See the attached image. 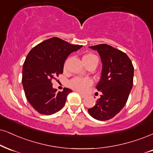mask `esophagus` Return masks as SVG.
<instances>
[{
    "instance_id": "1",
    "label": "esophagus",
    "mask_w": 153,
    "mask_h": 153,
    "mask_svg": "<svg viewBox=\"0 0 153 153\" xmlns=\"http://www.w3.org/2000/svg\"><path fill=\"white\" fill-rule=\"evenodd\" d=\"M79 95H80L81 97H82V98H85V97H86V94L81 93V92H79Z\"/></svg>"
}]
</instances>
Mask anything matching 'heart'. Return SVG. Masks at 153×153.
<instances>
[{
	"mask_svg": "<svg viewBox=\"0 0 153 153\" xmlns=\"http://www.w3.org/2000/svg\"><path fill=\"white\" fill-rule=\"evenodd\" d=\"M94 59H98L94 54H88L83 56V62L88 61ZM92 84V81L88 78H79V77H75L71 80L70 86L74 89L77 90L79 91H84L87 89Z\"/></svg>",
	"mask_w": 153,
	"mask_h": 153,
	"instance_id": "obj_1",
	"label": "heart"
}]
</instances>
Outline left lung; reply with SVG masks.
<instances>
[{"label":"left lung","instance_id":"left-lung-1","mask_svg":"<svg viewBox=\"0 0 153 153\" xmlns=\"http://www.w3.org/2000/svg\"><path fill=\"white\" fill-rule=\"evenodd\" d=\"M99 52L102 70L97 88L102 92L88 112L95 119L107 120L121 111L128 99L133 83L134 68L127 54L106 44L89 47Z\"/></svg>","mask_w":153,"mask_h":153}]
</instances>
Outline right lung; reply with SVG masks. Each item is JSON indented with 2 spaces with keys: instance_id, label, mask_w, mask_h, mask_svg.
<instances>
[{
  "instance_id": "1",
  "label": "right lung",
  "mask_w": 153,
  "mask_h": 153,
  "mask_svg": "<svg viewBox=\"0 0 153 153\" xmlns=\"http://www.w3.org/2000/svg\"><path fill=\"white\" fill-rule=\"evenodd\" d=\"M82 48L58 37H52L33 48L22 68V83L27 101L41 114L51 115L62 108L71 90L62 92L52 87V79L63 73L68 56Z\"/></svg>"
}]
</instances>
